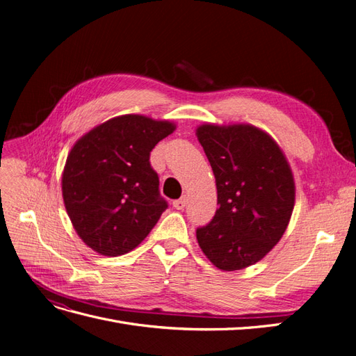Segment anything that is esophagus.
Here are the masks:
<instances>
[{
    "label": "esophagus",
    "mask_w": 356,
    "mask_h": 356,
    "mask_svg": "<svg viewBox=\"0 0 356 356\" xmlns=\"http://www.w3.org/2000/svg\"><path fill=\"white\" fill-rule=\"evenodd\" d=\"M186 204H187V199H186V197H181V199H178V200H174V208L178 209V211L184 209Z\"/></svg>",
    "instance_id": "34e87169"
}]
</instances>
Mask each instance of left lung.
<instances>
[{"instance_id":"obj_1","label":"left lung","mask_w":356,"mask_h":356,"mask_svg":"<svg viewBox=\"0 0 356 356\" xmlns=\"http://www.w3.org/2000/svg\"><path fill=\"white\" fill-rule=\"evenodd\" d=\"M196 136L220 204L196 238L215 267L241 270L260 261L284 236L296 203L293 170L275 139L252 124L204 123Z\"/></svg>"}]
</instances>
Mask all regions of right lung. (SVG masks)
I'll return each mask as SVG.
<instances>
[{"instance_id":"obj_1","label":"right lung","mask_w":356,"mask_h":356,"mask_svg":"<svg viewBox=\"0 0 356 356\" xmlns=\"http://www.w3.org/2000/svg\"><path fill=\"white\" fill-rule=\"evenodd\" d=\"M177 124L141 114L110 118L74 144L62 172V197L74 230L101 255L131 252L168 203L149 153Z\"/></svg>"}]
</instances>
